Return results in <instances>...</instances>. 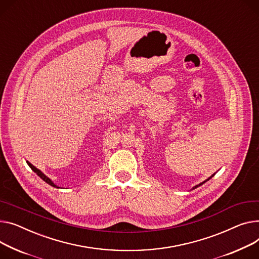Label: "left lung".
<instances>
[{"label":"left lung","instance_id":"1","mask_svg":"<svg viewBox=\"0 0 259 259\" xmlns=\"http://www.w3.org/2000/svg\"><path fill=\"white\" fill-rule=\"evenodd\" d=\"M213 175H214V174H213ZM213 175H212V176H211V177H213ZM211 177H209V178H208V179H206V180H205V181H203V182H202V183H200V184H198V185H196V186H194V187H193V189H195V188H197V187H199V186H200V185H202V184H204V183H205V182H206V181H208V180H209V179H210V178H211Z\"/></svg>","mask_w":259,"mask_h":259}]
</instances>
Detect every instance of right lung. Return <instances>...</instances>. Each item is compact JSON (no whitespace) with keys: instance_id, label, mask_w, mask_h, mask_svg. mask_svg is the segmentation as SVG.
Instances as JSON below:
<instances>
[{"instance_id":"add662e5","label":"right lung","mask_w":259,"mask_h":259,"mask_svg":"<svg viewBox=\"0 0 259 259\" xmlns=\"http://www.w3.org/2000/svg\"><path fill=\"white\" fill-rule=\"evenodd\" d=\"M27 163H28V165L31 167V169L34 171V173H36V174H37V175H38V176H39V177H40V178H41L44 181H46V182H47L48 184H50L51 186H53V187H57V188H59V187H58L56 184H54V182H53V181H52L50 178H48V177H47V176H46V175L42 173V171H41L40 169H38L37 167H35V166H34L33 164H31L29 161H27Z\"/></svg>"}]
</instances>
